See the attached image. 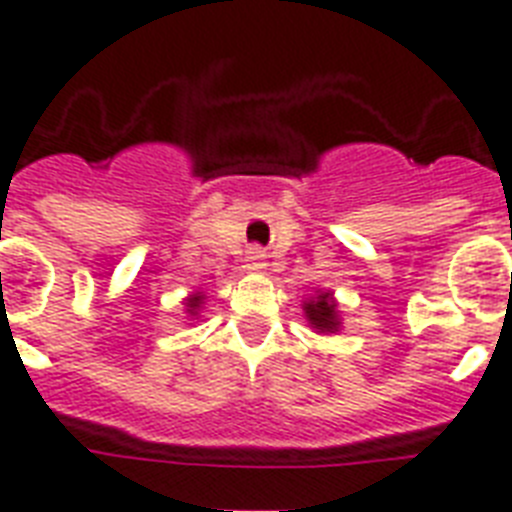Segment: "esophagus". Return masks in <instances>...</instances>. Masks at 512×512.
I'll return each mask as SVG.
<instances>
[{
    "label": "esophagus",
    "mask_w": 512,
    "mask_h": 512,
    "mask_svg": "<svg viewBox=\"0 0 512 512\" xmlns=\"http://www.w3.org/2000/svg\"><path fill=\"white\" fill-rule=\"evenodd\" d=\"M263 260H265L263 249H257V247L249 249V265H252V268H263Z\"/></svg>",
    "instance_id": "esophagus-1"
}]
</instances>
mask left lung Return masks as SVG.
<instances>
[{
  "label": "left lung",
  "mask_w": 512,
  "mask_h": 512,
  "mask_svg": "<svg viewBox=\"0 0 512 512\" xmlns=\"http://www.w3.org/2000/svg\"><path fill=\"white\" fill-rule=\"evenodd\" d=\"M305 316L311 321L313 327L321 329V332H332V329L340 327V321H337L335 313V300L329 292L319 295V300H313V303H305Z\"/></svg>",
  "instance_id": "obj_1"
}]
</instances>
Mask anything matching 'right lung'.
Returning a JSON list of instances; mask_svg holds the SVG:
<instances>
[{
    "label": "right lung",
    "instance_id": "obj_1",
    "mask_svg": "<svg viewBox=\"0 0 512 512\" xmlns=\"http://www.w3.org/2000/svg\"><path fill=\"white\" fill-rule=\"evenodd\" d=\"M199 305H201V295L188 297V308H191V313H193V311H199Z\"/></svg>",
    "mask_w": 512,
    "mask_h": 512
}]
</instances>
